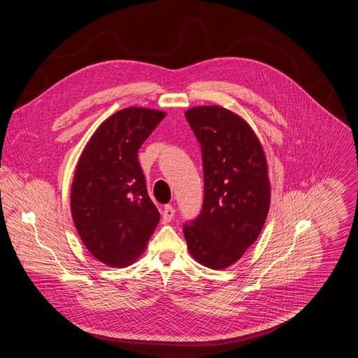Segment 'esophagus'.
<instances>
[{
    "label": "esophagus",
    "mask_w": 358,
    "mask_h": 358,
    "mask_svg": "<svg viewBox=\"0 0 358 358\" xmlns=\"http://www.w3.org/2000/svg\"><path fill=\"white\" fill-rule=\"evenodd\" d=\"M174 213H176V209L171 205H165V208L162 210V220H164V222H171V219L174 217Z\"/></svg>",
    "instance_id": "1"
}]
</instances>
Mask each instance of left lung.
<instances>
[{"mask_svg":"<svg viewBox=\"0 0 358 358\" xmlns=\"http://www.w3.org/2000/svg\"><path fill=\"white\" fill-rule=\"evenodd\" d=\"M203 150L204 204L184 227L192 257L212 270L235 264L259 238L271 203L267 158L259 138L222 106L185 111Z\"/></svg>","mask_w":358,"mask_h":358,"instance_id":"1","label":"left lung"}]
</instances>
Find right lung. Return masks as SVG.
<instances>
[{
  "instance_id": "1",
  "label": "right lung",
  "mask_w": 358,
  "mask_h": 358,
  "mask_svg": "<svg viewBox=\"0 0 358 358\" xmlns=\"http://www.w3.org/2000/svg\"><path fill=\"white\" fill-rule=\"evenodd\" d=\"M165 117V111L146 107L117 111L94 131L76 164L72 219L90 254L108 267L134 263L161 219L138 150Z\"/></svg>"
}]
</instances>
